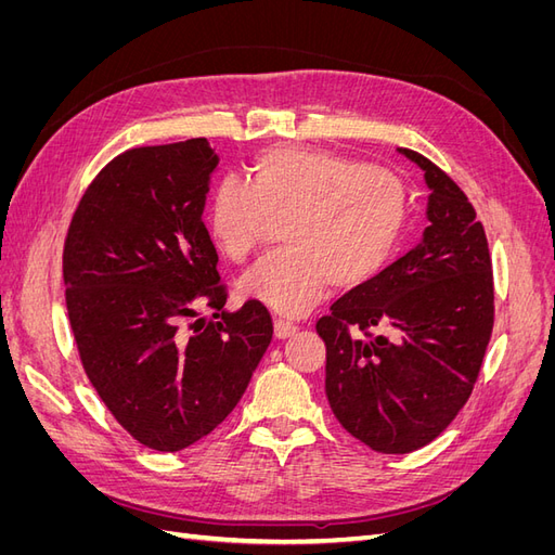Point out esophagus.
I'll use <instances>...</instances> for the list:
<instances>
[{
	"instance_id": "34e87169",
	"label": "esophagus",
	"mask_w": 555,
	"mask_h": 555,
	"mask_svg": "<svg viewBox=\"0 0 555 555\" xmlns=\"http://www.w3.org/2000/svg\"><path fill=\"white\" fill-rule=\"evenodd\" d=\"M273 328H275V338H278V340H287V338H292V335L298 331L292 322H284V319H275Z\"/></svg>"
}]
</instances>
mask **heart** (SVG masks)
Listing matches in <instances>:
<instances>
[{"instance_id": "obj_1", "label": "heart", "mask_w": 555, "mask_h": 555, "mask_svg": "<svg viewBox=\"0 0 555 555\" xmlns=\"http://www.w3.org/2000/svg\"><path fill=\"white\" fill-rule=\"evenodd\" d=\"M289 249L241 280L243 296L284 317H300L328 284L354 289L391 263L405 238L410 198L402 180L328 150L268 147L249 164V184L227 176L206 210L208 236L222 257L243 261L268 222L287 220Z\"/></svg>"}]
</instances>
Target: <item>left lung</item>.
I'll use <instances>...</instances> for the list:
<instances>
[{
  "label": "left lung",
  "mask_w": 555,
  "mask_h": 555,
  "mask_svg": "<svg viewBox=\"0 0 555 555\" xmlns=\"http://www.w3.org/2000/svg\"><path fill=\"white\" fill-rule=\"evenodd\" d=\"M398 153L430 192L424 236L317 322L328 405L379 453L422 449L456 418L493 331L491 255L475 208L433 162Z\"/></svg>",
  "instance_id": "obj_1"
}]
</instances>
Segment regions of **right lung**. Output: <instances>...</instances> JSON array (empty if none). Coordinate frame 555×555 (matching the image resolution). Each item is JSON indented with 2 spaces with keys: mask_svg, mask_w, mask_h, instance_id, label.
Masks as SVG:
<instances>
[{
  "mask_svg": "<svg viewBox=\"0 0 555 555\" xmlns=\"http://www.w3.org/2000/svg\"><path fill=\"white\" fill-rule=\"evenodd\" d=\"M217 164L206 139L127 150L92 180L66 233V312L82 367L147 449L182 451L220 426L273 340L257 300L224 308L204 224Z\"/></svg>",
  "mask_w": 555,
  "mask_h": 555,
  "instance_id": "1",
  "label": "right lung"
}]
</instances>
